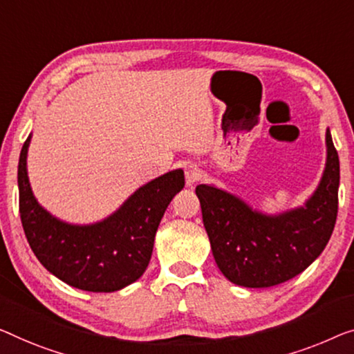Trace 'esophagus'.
Listing matches in <instances>:
<instances>
[{
    "label": "esophagus",
    "instance_id": "1",
    "mask_svg": "<svg viewBox=\"0 0 354 354\" xmlns=\"http://www.w3.org/2000/svg\"><path fill=\"white\" fill-rule=\"evenodd\" d=\"M184 176H186L187 186H194V184L197 183L198 178H200L198 167L194 165V163H187V165H186V171H184Z\"/></svg>",
    "mask_w": 354,
    "mask_h": 354
}]
</instances>
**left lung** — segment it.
Instances as JSON below:
<instances>
[{"instance_id":"left-lung-1","label":"left lung","mask_w":354,"mask_h":354,"mask_svg":"<svg viewBox=\"0 0 354 354\" xmlns=\"http://www.w3.org/2000/svg\"><path fill=\"white\" fill-rule=\"evenodd\" d=\"M323 178L304 207L279 214L252 209L236 195L200 184L211 251L223 275L245 288H270L302 273L328 245L339 209L340 163L326 130Z\"/></svg>"}]
</instances>
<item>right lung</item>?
I'll return each mask as SVG.
<instances>
[{
    "label": "right lung",
    "mask_w": 354,
    "mask_h": 354,
    "mask_svg": "<svg viewBox=\"0 0 354 354\" xmlns=\"http://www.w3.org/2000/svg\"><path fill=\"white\" fill-rule=\"evenodd\" d=\"M31 135L19 159V211L38 261L52 275L88 292H114L143 275L151 261L156 232L171 198L184 187V171H168L135 191L106 219L68 224L35 198L26 173Z\"/></svg>",
    "instance_id": "add662e5"
}]
</instances>
